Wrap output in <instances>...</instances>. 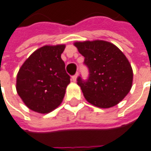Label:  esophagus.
<instances>
[{"label": "esophagus", "mask_w": 151, "mask_h": 151, "mask_svg": "<svg viewBox=\"0 0 151 151\" xmlns=\"http://www.w3.org/2000/svg\"><path fill=\"white\" fill-rule=\"evenodd\" d=\"M78 73H77L75 75L72 76V81H73V82H76V80H77V78H78Z\"/></svg>", "instance_id": "esophagus-1"}]
</instances>
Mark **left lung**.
I'll return each instance as SVG.
<instances>
[{"label":"left lung","instance_id":"left-lung-1","mask_svg":"<svg viewBox=\"0 0 151 151\" xmlns=\"http://www.w3.org/2000/svg\"><path fill=\"white\" fill-rule=\"evenodd\" d=\"M79 53L84 56L89 76H81L77 83L83 96L91 105L110 108L119 104L130 91L133 73L129 61L114 44L105 41L75 42Z\"/></svg>","mask_w":151,"mask_h":151}]
</instances>
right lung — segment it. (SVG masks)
<instances>
[{
    "mask_svg": "<svg viewBox=\"0 0 151 151\" xmlns=\"http://www.w3.org/2000/svg\"><path fill=\"white\" fill-rule=\"evenodd\" d=\"M65 45L45 46L34 51L21 66L16 90L28 108L41 114L60 105L70 76L61 59Z\"/></svg>",
    "mask_w": 151,
    "mask_h": 151,
    "instance_id": "add662e5",
    "label": "right lung"
}]
</instances>
